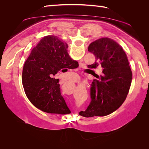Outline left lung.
I'll return each instance as SVG.
<instances>
[{
  "instance_id": "left-lung-1",
  "label": "left lung",
  "mask_w": 149,
  "mask_h": 149,
  "mask_svg": "<svg viewBox=\"0 0 149 149\" xmlns=\"http://www.w3.org/2000/svg\"><path fill=\"white\" fill-rule=\"evenodd\" d=\"M95 56L91 68H102V74L96 77L90 88L87 109L79 112L86 118L104 116L114 112L125 101L131 84L132 75L127 55L113 40L102 38L92 42L88 49Z\"/></svg>"
}]
</instances>
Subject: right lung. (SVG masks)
<instances>
[{
  "label": "right lung",
  "instance_id": "right-lung-1",
  "mask_svg": "<svg viewBox=\"0 0 149 149\" xmlns=\"http://www.w3.org/2000/svg\"><path fill=\"white\" fill-rule=\"evenodd\" d=\"M67 49L66 43L56 36H46L31 50L24 64L22 84L26 95L43 112L60 114L70 112L61 95L59 79L53 78L61 70L73 69L77 66L78 62L70 57Z\"/></svg>",
  "mask_w": 149,
  "mask_h": 149
}]
</instances>
